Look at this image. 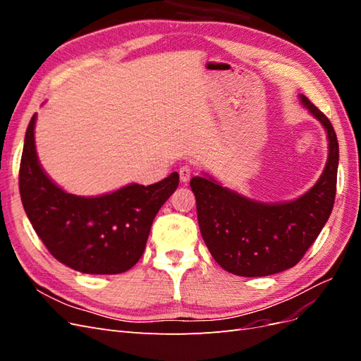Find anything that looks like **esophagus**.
<instances>
[{
    "mask_svg": "<svg viewBox=\"0 0 361 361\" xmlns=\"http://www.w3.org/2000/svg\"><path fill=\"white\" fill-rule=\"evenodd\" d=\"M191 173H192L191 167L187 166V164H183V166L179 169V178H180V180L182 182H188L190 178H191Z\"/></svg>",
    "mask_w": 361,
    "mask_h": 361,
    "instance_id": "1",
    "label": "esophagus"
}]
</instances>
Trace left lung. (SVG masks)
<instances>
[{
    "mask_svg": "<svg viewBox=\"0 0 361 361\" xmlns=\"http://www.w3.org/2000/svg\"><path fill=\"white\" fill-rule=\"evenodd\" d=\"M301 102L329 137V161L314 187L300 199L265 204L195 176L190 185L197 203L203 241L221 268L241 277H264L295 267L310 248L333 211L338 143L334 128L304 94Z\"/></svg>",
    "mask_w": 361,
    "mask_h": 361,
    "instance_id": "obj_1",
    "label": "left lung"
}]
</instances>
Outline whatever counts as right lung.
Here are the masks:
<instances>
[{"mask_svg":"<svg viewBox=\"0 0 361 361\" xmlns=\"http://www.w3.org/2000/svg\"><path fill=\"white\" fill-rule=\"evenodd\" d=\"M31 117L19 166V192L25 214L49 253L84 274H120L146 248L159 207L179 185L174 171L157 183H133L99 197L64 192L39 166Z\"/></svg>","mask_w":361,"mask_h":361,"instance_id":"right-lung-1","label":"right lung"}]
</instances>
